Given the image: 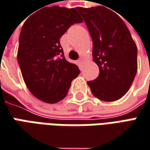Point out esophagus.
Masks as SVG:
<instances>
[{"label": "esophagus", "mask_w": 150, "mask_h": 150, "mask_svg": "<svg viewBox=\"0 0 150 150\" xmlns=\"http://www.w3.org/2000/svg\"><path fill=\"white\" fill-rule=\"evenodd\" d=\"M78 62H79V64H84V63L86 62V59H85L84 58H82L81 57V59L78 60Z\"/></svg>", "instance_id": "1"}]
</instances>
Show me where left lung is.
Segmentation results:
<instances>
[{"instance_id":"8db88e82","label":"left lung","mask_w":150,"mask_h":150,"mask_svg":"<svg viewBox=\"0 0 150 150\" xmlns=\"http://www.w3.org/2000/svg\"><path fill=\"white\" fill-rule=\"evenodd\" d=\"M108 8L99 6L77 10L91 36L93 61L100 70L88 86L96 98L114 101L126 94L133 84L138 69V49L125 23Z\"/></svg>"}]
</instances>
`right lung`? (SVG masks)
<instances>
[{"label": "right lung", "mask_w": 150, "mask_h": 150, "mask_svg": "<svg viewBox=\"0 0 150 150\" xmlns=\"http://www.w3.org/2000/svg\"><path fill=\"white\" fill-rule=\"evenodd\" d=\"M82 22L77 7L54 6L38 11L23 24L17 61L28 89L43 102L63 100L80 74L78 66L65 59L59 40L72 24Z\"/></svg>", "instance_id": "1"}]
</instances>
